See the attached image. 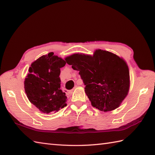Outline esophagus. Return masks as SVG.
<instances>
[{
	"instance_id": "obj_1",
	"label": "esophagus",
	"mask_w": 155,
	"mask_h": 155,
	"mask_svg": "<svg viewBox=\"0 0 155 155\" xmlns=\"http://www.w3.org/2000/svg\"><path fill=\"white\" fill-rule=\"evenodd\" d=\"M78 84H80V83H78ZM78 86H77V85H76V86L74 87V88H77ZM74 89H72V90H71V91H69V93H70V94H71L72 93V92H73V91H74Z\"/></svg>"
}]
</instances>
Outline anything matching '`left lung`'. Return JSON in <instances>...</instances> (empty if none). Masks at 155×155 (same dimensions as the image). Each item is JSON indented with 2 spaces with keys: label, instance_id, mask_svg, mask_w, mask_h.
Instances as JSON below:
<instances>
[{
  "label": "left lung",
  "instance_id": "8db88e82",
  "mask_svg": "<svg viewBox=\"0 0 155 155\" xmlns=\"http://www.w3.org/2000/svg\"><path fill=\"white\" fill-rule=\"evenodd\" d=\"M83 81L85 93L93 107L111 111L120 106L128 94L130 75L124 59L110 52L97 49L93 56L73 54L65 58Z\"/></svg>",
  "mask_w": 155,
  "mask_h": 155
}]
</instances>
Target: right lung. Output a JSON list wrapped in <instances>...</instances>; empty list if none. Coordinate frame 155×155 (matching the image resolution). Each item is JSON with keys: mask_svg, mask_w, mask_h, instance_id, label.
Wrapping results in <instances>:
<instances>
[{"mask_svg": "<svg viewBox=\"0 0 155 155\" xmlns=\"http://www.w3.org/2000/svg\"><path fill=\"white\" fill-rule=\"evenodd\" d=\"M62 58L49 52L31 64L25 79V91L29 101L44 113L57 112L67 106V96L61 89Z\"/></svg>", "mask_w": 155, "mask_h": 155, "instance_id": "obj_1", "label": "right lung"}]
</instances>
